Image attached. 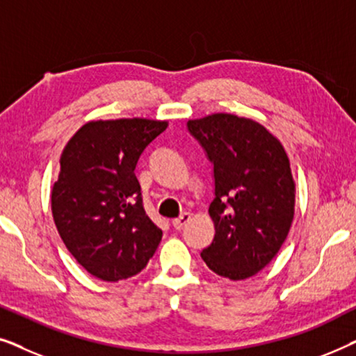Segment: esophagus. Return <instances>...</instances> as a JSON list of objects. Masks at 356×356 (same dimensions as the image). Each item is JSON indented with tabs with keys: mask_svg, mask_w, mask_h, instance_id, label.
Masks as SVG:
<instances>
[{
	"mask_svg": "<svg viewBox=\"0 0 356 356\" xmlns=\"http://www.w3.org/2000/svg\"><path fill=\"white\" fill-rule=\"evenodd\" d=\"M189 220H191V213H189V212L181 213V216H179L178 218H175V220H173L175 230H181L183 227H186V223H189Z\"/></svg>",
	"mask_w": 356,
	"mask_h": 356,
	"instance_id": "esophagus-1",
	"label": "esophagus"
}]
</instances>
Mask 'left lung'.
Instances as JSON below:
<instances>
[{"instance_id":"left-lung-1","label":"left lung","mask_w":356,"mask_h":356,"mask_svg":"<svg viewBox=\"0 0 356 356\" xmlns=\"http://www.w3.org/2000/svg\"><path fill=\"white\" fill-rule=\"evenodd\" d=\"M188 131L213 165L216 235L201 257L217 275L245 280L274 259L293 222L289 157L264 126L236 115L189 120Z\"/></svg>"}]
</instances>
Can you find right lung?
Returning <instances> with one entry per match:
<instances>
[{
    "mask_svg": "<svg viewBox=\"0 0 356 356\" xmlns=\"http://www.w3.org/2000/svg\"><path fill=\"white\" fill-rule=\"evenodd\" d=\"M167 121H89L70 139L53 184L51 212L63 243L97 279H129L147 266L162 230L144 211L136 165Z\"/></svg>",
    "mask_w": 356,
    "mask_h": 356,
    "instance_id": "1",
    "label": "right lung"
}]
</instances>
